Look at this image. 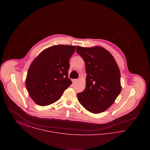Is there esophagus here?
<instances>
[{
  "mask_svg": "<svg viewBox=\"0 0 150 150\" xmlns=\"http://www.w3.org/2000/svg\"><path fill=\"white\" fill-rule=\"evenodd\" d=\"M77 81H78V79H73L72 80V83H75L77 82Z\"/></svg>",
  "mask_w": 150,
  "mask_h": 150,
  "instance_id": "1",
  "label": "esophagus"
}]
</instances>
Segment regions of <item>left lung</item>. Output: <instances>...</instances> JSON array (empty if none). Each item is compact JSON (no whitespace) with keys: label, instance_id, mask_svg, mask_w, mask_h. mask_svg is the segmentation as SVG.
<instances>
[{"label":"left lung","instance_id":"left-lung-1","mask_svg":"<svg viewBox=\"0 0 150 150\" xmlns=\"http://www.w3.org/2000/svg\"><path fill=\"white\" fill-rule=\"evenodd\" d=\"M76 52L85 62L86 89L77 97L80 103L93 114L110 107L121 90L120 72L114 58L102 47L76 46Z\"/></svg>","mask_w":150,"mask_h":150}]
</instances>
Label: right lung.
I'll return each instance as SVG.
<instances>
[{
    "label": "right lung",
    "instance_id": "1",
    "mask_svg": "<svg viewBox=\"0 0 150 150\" xmlns=\"http://www.w3.org/2000/svg\"><path fill=\"white\" fill-rule=\"evenodd\" d=\"M75 47L68 45L50 47L31 63L25 83L30 97L36 104L44 106L56 102L71 84L68 70Z\"/></svg>",
    "mask_w": 150,
    "mask_h": 150
}]
</instances>
